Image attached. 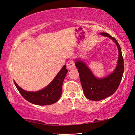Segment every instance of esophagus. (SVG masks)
<instances>
[{"label": "esophagus", "instance_id": "34e87169", "mask_svg": "<svg viewBox=\"0 0 135 135\" xmlns=\"http://www.w3.org/2000/svg\"><path fill=\"white\" fill-rule=\"evenodd\" d=\"M66 66L68 69H74L75 66V63L72 60H69L67 62L66 64Z\"/></svg>", "mask_w": 135, "mask_h": 135}]
</instances>
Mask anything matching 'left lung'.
Listing matches in <instances>:
<instances>
[{"label": "left lung", "mask_w": 135, "mask_h": 135, "mask_svg": "<svg viewBox=\"0 0 135 135\" xmlns=\"http://www.w3.org/2000/svg\"><path fill=\"white\" fill-rule=\"evenodd\" d=\"M100 35L112 39L118 49V62L113 72L106 77L98 78L93 75L83 61L76 59L75 63L79 72L84 95L88 99L92 101H100L112 95L119 87L124 72L123 59L117 40L106 32H101Z\"/></svg>", "instance_id": "left-lung-1"}]
</instances>
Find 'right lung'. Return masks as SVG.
<instances>
[{
  "instance_id": "obj_1",
  "label": "right lung",
  "mask_w": 135,
  "mask_h": 135,
  "mask_svg": "<svg viewBox=\"0 0 135 135\" xmlns=\"http://www.w3.org/2000/svg\"><path fill=\"white\" fill-rule=\"evenodd\" d=\"M64 65L55 78L47 87L36 92L24 90L14 80L16 88L22 97L29 103L38 105H48L57 102L62 94V86L68 70Z\"/></svg>"
}]
</instances>
